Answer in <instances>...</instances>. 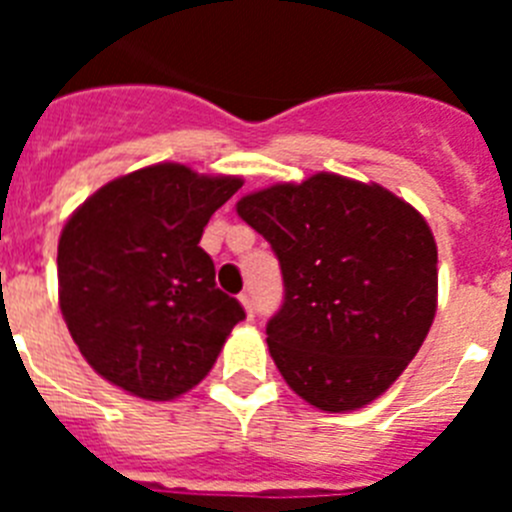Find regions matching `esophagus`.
<instances>
[{"label":"esophagus","instance_id":"obj_1","mask_svg":"<svg viewBox=\"0 0 512 512\" xmlns=\"http://www.w3.org/2000/svg\"><path fill=\"white\" fill-rule=\"evenodd\" d=\"M238 300H241V305L246 307V315H248V318H253V302H251V295H248V292H243V295H238Z\"/></svg>","mask_w":512,"mask_h":512}]
</instances>
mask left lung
Returning a JSON list of instances; mask_svg holds the SVG:
<instances>
[{
    "mask_svg": "<svg viewBox=\"0 0 512 512\" xmlns=\"http://www.w3.org/2000/svg\"><path fill=\"white\" fill-rule=\"evenodd\" d=\"M235 210L282 266L284 302L266 343L284 382L325 413L390 390L436 315L438 251L423 215L338 174L274 184Z\"/></svg>",
    "mask_w": 512,
    "mask_h": 512,
    "instance_id": "8db88e82",
    "label": "left lung"
}]
</instances>
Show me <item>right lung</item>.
Masks as SVG:
<instances>
[{
	"instance_id": "obj_1",
	"label": "right lung",
	"mask_w": 512,
	"mask_h": 512,
	"mask_svg": "<svg viewBox=\"0 0 512 512\" xmlns=\"http://www.w3.org/2000/svg\"><path fill=\"white\" fill-rule=\"evenodd\" d=\"M241 184L156 164L104 184L63 225V320L107 382L158 402L207 377L246 312L217 289L200 238Z\"/></svg>"
}]
</instances>
